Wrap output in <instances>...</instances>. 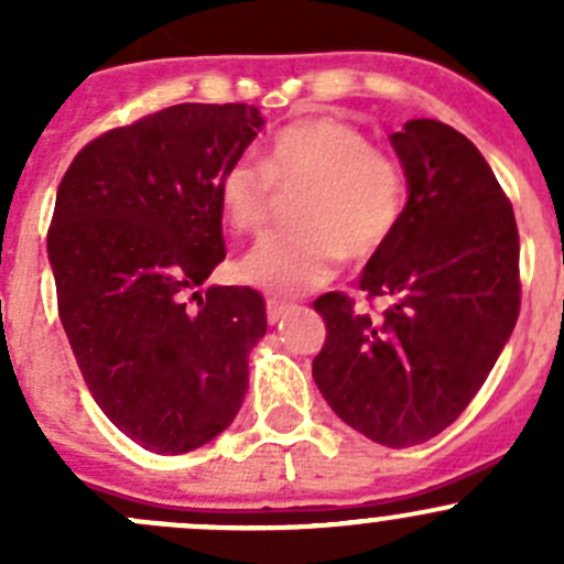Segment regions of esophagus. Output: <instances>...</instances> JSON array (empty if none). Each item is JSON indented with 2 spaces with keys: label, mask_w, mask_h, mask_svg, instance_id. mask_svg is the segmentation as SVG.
Wrapping results in <instances>:
<instances>
[{
  "label": "esophagus",
  "mask_w": 564,
  "mask_h": 564,
  "mask_svg": "<svg viewBox=\"0 0 564 564\" xmlns=\"http://www.w3.org/2000/svg\"><path fill=\"white\" fill-rule=\"evenodd\" d=\"M289 311H292V305L289 303H281V300H267V322L270 324L281 322Z\"/></svg>",
  "instance_id": "34e87169"
}]
</instances>
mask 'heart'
Wrapping results in <instances>:
<instances>
[{
  "label": "heart",
  "mask_w": 564,
  "mask_h": 564,
  "mask_svg": "<svg viewBox=\"0 0 564 564\" xmlns=\"http://www.w3.org/2000/svg\"><path fill=\"white\" fill-rule=\"evenodd\" d=\"M281 193H297L294 224L250 248L237 264L248 286L272 297H297L324 286L340 253L368 259L395 235L406 207L401 166L355 124L308 117L278 130L261 166L237 161L218 182V204L237 231H259Z\"/></svg>",
  "instance_id": "1"
}]
</instances>
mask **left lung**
I'll list each match as a JSON object with an SVG mask.
<instances>
[{
  "label": "left lung",
  "mask_w": 564,
  "mask_h": 564,
  "mask_svg": "<svg viewBox=\"0 0 564 564\" xmlns=\"http://www.w3.org/2000/svg\"><path fill=\"white\" fill-rule=\"evenodd\" d=\"M390 144L406 207L360 275L362 292L390 297V308L371 318L344 294H322L314 382L346 425L412 447L456 423L510 340L519 229L486 158L451 124L409 119Z\"/></svg>",
  "instance_id": "1"
}]
</instances>
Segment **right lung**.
I'll list each match as a JSON object with an SVG mask.
<instances>
[{
    "label": "right lung",
    "mask_w": 564,
    "mask_h": 564,
    "mask_svg": "<svg viewBox=\"0 0 564 564\" xmlns=\"http://www.w3.org/2000/svg\"><path fill=\"white\" fill-rule=\"evenodd\" d=\"M264 128L246 104H180L89 141L48 229L59 318L89 392L144 451L180 456L231 425L267 311L202 283L226 259L218 182Z\"/></svg>",
    "instance_id": "obj_1"
}]
</instances>
